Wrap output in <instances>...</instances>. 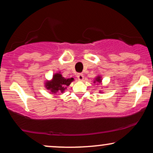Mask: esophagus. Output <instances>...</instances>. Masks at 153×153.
Listing matches in <instances>:
<instances>
[{
    "instance_id": "1",
    "label": "esophagus",
    "mask_w": 153,
    "mask_h": 153,
    "mask_svg": "<svg viewBox=\"0 0 153 153\" xmlns=\"http://www.w3.org/2000/svg\"><path fill=\"white\" fill-rule=\"evenodd\" d=\"M77 78H78V80H80V81H82L84 79V77H83V75H82V73H78V74L77 75Z\"/></svg>"
}]
</instances>
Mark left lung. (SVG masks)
Returning a JSON list of instances; mask_svg holds the SVG:
<instances>
[{
	"label": "left lung",
	"mask_w": 153,
	"mask_h": 153,
	"mask_svg": "<svg viewBox=\"0 0 153 153\" xmlns=\"http://www.w3.org/2000/svg\"><path fill=\"white\" fill-rule=\"evenodd\" d=\"M93 82H94V83H97V84L102 83V77H101L100 75H97V76H96ZM100 93H103V92L100 91Z\"/></svg>",
	"instance_id": "8db88e82"
}]
</instances>
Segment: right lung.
<instances>
[{"label": "right lung", "instance_id": "1", "mask_svg": "<svg viewBox=\"0 0 153 153\" xmlns=\"http://www.w3.org/2000/svg\"><path fill=\"white\" fill-rule=\"evenodd\" d=\"M74 78H65L60 74V72L55 73L53 75L51 80H46L44 82V86L48 91H50L51 94H57V93H63L68 86H69Z\"/></svg>", "mask_w": 153, "mask_h": 153}]
</instances>
